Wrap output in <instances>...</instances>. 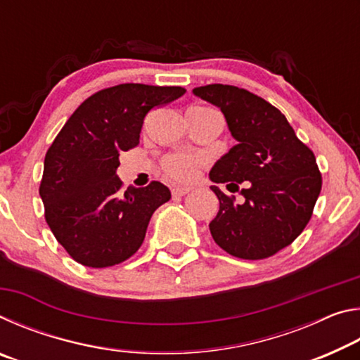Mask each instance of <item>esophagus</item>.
Instances as JSON below:
<instances>
[{
	"instance_id": "1",
	"label": "esophagus",
	"mask_w": 360,
	"mask_h": 360,
	"mask_svg": "<svg viewBox=\"0 0 360 360\" xmlns=\"http://www.w3.org/2000/svg\"><path fill=\"white\" fill-rule=\"evenodd\" d=\"M188 192H191V188H188V187H173L172 188V193H173L174 198L184 197V195L188 193Z\"/></svg>"
}]
</instances>
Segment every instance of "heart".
Returning <instances> with one entry per match:
<instances>
[{
    "label": "heart",
    "instance_id": "b5f03b06",
    "mask_svg": "<svg viewBox=\"0 0 360 360\" xmlns=\"http://www.w3.org/2000/svg\"><path fill=\"white\" fill-rule=\"evenodd\" d=\"M165 173L169 179L186 182L191 181L195 176V169H197V162L195 158L187 155H173L165 160Z\"/></svg>",
    "mask_w": 360,
    "mask_h": 360
}]
</instances>
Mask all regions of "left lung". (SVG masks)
Returning a JSON list of instances; mask_svg holds the SVG:
<instances>
[{"mask_svg":"<svg viewBox=\"0 0 360 360\" xmlns=\"http://www.w3.org/2000/svg\"><path fill=\"white\" fill-rule=\"evenodd\" d=\"M193 95L221 109L236 144L214 163L210 179L243 184L245 203L217 186L219 212L210 222L214 241L240 259L259 260L289 246L313 214L322 179L311 149L285 115L260 96L233 85L195 87Z\"/></svg>","mask_w":360,"mask_h":360,"instance_id":"left-lung-1","label":"left lung"}]
</instances>
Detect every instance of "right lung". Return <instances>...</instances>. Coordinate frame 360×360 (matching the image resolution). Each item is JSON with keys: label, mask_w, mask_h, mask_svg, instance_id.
I'll return each mask as SVG.
<instances>
[{"label": "right lung", "mask_w": 360, "mask_h": 360, "mask_svg": "<svg viewBox=\"0 0 360 360\" xmlns=\"http://www.w3.org/2000/svg\"><path fill=\"white\" fill-rule=\"evenodd\" d=\"M186 94L182 87L120 84L89 96L44 158L39 195L57 241L79 264L117 265L143 245L154 211L172 198L162 182L122 192L119 155L139 144L146 114Z\"/></svg>", "instance_id": "1"}]
</instances>
